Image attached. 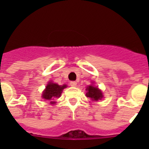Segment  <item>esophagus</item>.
I'll return each instance as SVG.
<instances>
[{"label": "esophagus", "mask_w": 149, "mask_h": 149, "mask_svg": "<svg viewBox=\"0 0 149 149\" xmlns=\"http://www.w3.org/2000/svg\"><path fill=\"white\" fill-rule=\"evenodd\" d=\"M70 85L72 86H77V82L76 81H71Z\"/></svg>", "instance_id": "34e87169"}]
</instances>
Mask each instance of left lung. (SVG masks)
<instances>
[{
    "label": "left lung",
    "instance_id": "left-lung-1",
    "mask_svg": "<svg viewBox=\"0 0 149 149\" xmlns=\"http://www.w3.org/2000/svg\"><path fill=\"white\" fill-rule=\"evenodd\" d=\"M86 90L87 92L86 93V97L87 98H90L92 99V101H97L103 98L102 92L98 87L94 86L93 85H90V86H87Z\"/></svg>",
    "mask_w": 149,
    "mask_h": 149
}]
</instances>
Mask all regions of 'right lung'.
I'll list each match as a JSON object with an SVG mask.
<instances>
[{"label":"right lung","mask_w":149,"mask_h":149,"mask_svg":"<svg viewBox=\"0 0 149 149\" xmlns=\"http://www.w3.org/2000/svg\"><path fill=\"white\" fill-rule=\"evenodd\" d=\"M67 86L65 84L60 86L57 84L53 83L52 81H49L46 86L45 89L43 91L42 98L45 99L46 101H49L51 104H54L56 102L54 100L56 98L60 97L62 93H63V90Z\"/></svg>","instance_id":"obj_1"}]
</instances>
